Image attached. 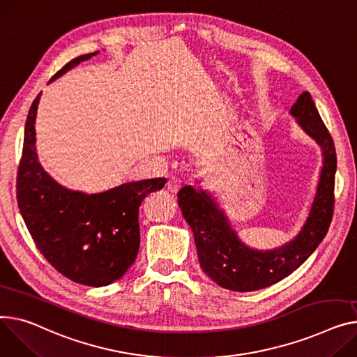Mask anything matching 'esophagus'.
Masks as SVG:
<instances>
[{
	"instance_id": "obj_1",
	"label": "esophagus",
	"mask_w": 357,
	"mask_h": 357,
	"mask_svg": "<svg viewBox=\"0 0 357 357\" xmlns=\"http://www.w3.org/2000/svg\"><path fill=\"white\" fill-rule=\"evenodd\" d=\"M181 186H182V179L179 176H171L168 179V182H166V189H168V191L172 194H176Z\"/></svg>"
}]
</instances>
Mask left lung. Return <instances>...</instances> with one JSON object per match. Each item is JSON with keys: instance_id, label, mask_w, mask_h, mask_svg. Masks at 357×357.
I'll return each instance as SVG.
<instances>
[{"instance_id": "8db88e82", "label": "left lung", "mask_w": 357, "mask_h": 357, "mask_svg": "<svg viewBox=\"0 0 357 357\" xmlns=\"http://www.w3.org/2000/svg\"><path fill=\"white\" fill-rule=\"evenodd\" d=\"M290 113L301 129L321 148L323 168L308 217L294 238L284 245L259 251L245 245L206 191L181 188L178 205L195 238L199 266L218 286L231 291H255L289 277L313 254L326 236L335 206L336 149L308 91L301 93Z\"/></svg>"}]
</instances>
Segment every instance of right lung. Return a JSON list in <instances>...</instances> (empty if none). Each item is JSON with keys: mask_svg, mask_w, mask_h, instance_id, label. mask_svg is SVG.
<instances>
[{"mask_svg": "<svg viewBox=\"0 0 357 357\" xmlns=\"http://www.w3.org/2000/svg\"><path fill=\"white\" fill-rule=\"evenodd\" d=\"M98 53L68 61L50 82ZM40 94L24 130L17 175L20 212L34 244L60 274L90 287L109 286L135 263L140 244L139 206L148 194L162 189L166 179L128 182L90 195L59 185L43 169L36 151Z\"/></svg>", "mask_w": 357, "mask_h": 357, "instance_id": "right-lung-1", "label": "right lung"}]
</instances>
